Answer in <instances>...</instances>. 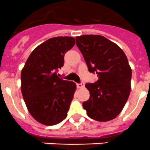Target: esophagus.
<instances>
[{
	"label": "esophagus",
	"instance_id": "1",
	"mask_svg": "<svg viewBox=\"0 0 150 150\" xmlns=\"http://www.w3.org/2000/svg\"><path fill=\"white\" fill-rule=\"evenodd\" d=\"M76 86H77V88H83V87H84V83H77V84H76Z\"/></svg>",
	"mask_w": 150,
	"mask_h": 150
}]
</instances>
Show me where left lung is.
Masks as SVG:
<instances>
[{"instance_id": "obj_1", "label": "left lung", "mask_w": 150, "mask_h": 150, "mask_svg": "<svg viewBox=\"0 0 150 150\" xmlns=\"http://www.w3.org/2000/svg\"><path fill=\"white\" fill-rule=\"evenodd\" d=\"M88 71L98 79L86 83L89 99L83 103L87 115L99 122L112 120L120 114L131 91L132 69L120 46L100 35H82L76 38Z\"/></svg>"}]
</instances>
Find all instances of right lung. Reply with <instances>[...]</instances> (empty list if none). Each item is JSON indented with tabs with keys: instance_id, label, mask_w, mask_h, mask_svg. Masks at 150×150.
I'll list each match as a JSON object with an SVG mask.
<instances>
[{
	"instance_id": "add662e5",
	"label": "right lung",
	"mask_w": 150,
	"mask_h": 150,
	"mask_svg": "<svg viewBox=\"0 0 150 150\" xmlns=\"http://www.w3.org/2000/svg\"><path fill=\"white\" fill-rule=\"evenodd\" d=\"M75 44L71 37L45 41L30 53L21 73V90L30 115L38 122L54 125L67 116L76 86L57 75L64 56Z\"/></svg>"
}]
</instances>
